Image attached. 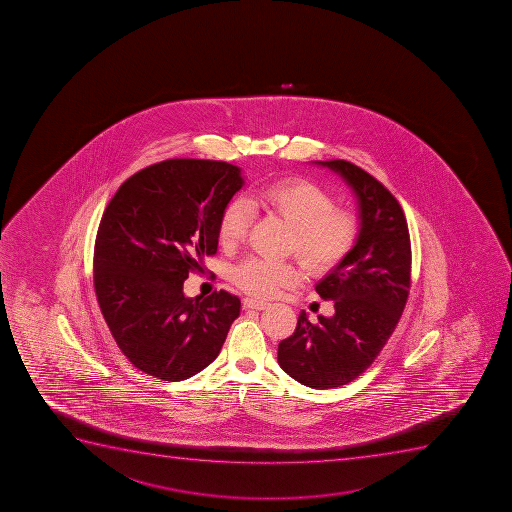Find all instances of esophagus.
Listing matches in <instances>:
<instances>
[{
  "mask_svg": "<svg viewBox=\"0 0 512 512\" xmlns=\"http://www.w3.org/2000/svg\"><path fill=\"white\" fill-rule=\"evenodd\" d=\"M243 305H245L247 309L265 310L270 304L269 302H264V300L250 299V297H247V299H243Z\"/></svg>",
  "mask_w": 512,
  "mask_h": 512,
  "instance_id": "esophagus-1",
  "label": "esophagus"
}]
</instances>
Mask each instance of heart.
Listing matches in <instances>:
<instances>
[{
    "label": "heart",
    "mask_w": 512,
    "mask_h": 512,
    "mask_svg": "<svg viewBox=\"0 0 512 512\" xmlns=\"http://www.w3.org/2000/svg\"><path fill=\"white\" fill-rule=\"evenodd\" d=\"M260 208L282 218L292 227L290 250L305 269L322 274L334 269L352 252L360 237V218L337 207L335 198L309 180H285L259 188L247 200L233 198L223 208L218 222V238L223 247H237L247 237L252 208ZM240 289L262 299L294 287L300 280L299 265L290 260H243L232 272Z\"/></svg>",
    "instance_id": "heart-1"
}]
</instances>
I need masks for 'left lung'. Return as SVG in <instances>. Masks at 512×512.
<instances>
[{
  "label": "left lung",
  "instance_id": "8db88e82",
  "mask_svg": "<svg viewBox=\"0 0 512 512\" xmlns=\"http://www.w3.org/2000/svg\"><path fill=\"white\" fill-rule=\"evenodd\" d=\"M339 173L359 205L360 237L330 270L317 294L334 315L310 322L300 312L294 334L279 344V365L312 389H334L364 374L399 324L410 289V237L399 202L372 175L345 160L317 162Z\"/></svg>",
  "mask_w": 512,
  "mask_h": 512
}]
</instances>
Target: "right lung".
Instances as JSON below:
<instances>
[{"instance_id":"1","label":"right lung","mask_w":512,"mask_h":512,"mask_svg":"<svg viewBox=\"0 0 512 512\" xmlns=\"http://www.w3.org/2000/svg\"><path fill=\"white\" fill-rule=\"evenodd\" d=\"M242 187L235 165L172 158L132 175L105 208L93 253L98 305L145 374L178 382L220 354L240 299L225 290L190 299L183 282L217 253L220 215Z\"/></svg>"}]
</instances>
